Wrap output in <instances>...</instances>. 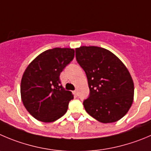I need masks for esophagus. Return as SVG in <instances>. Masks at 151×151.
I'll return each mask as SVG.
<instances>
[{"label": "esophagus", "mask_w": 151, "mask_h": 151, "mask_svg": "<svg viewBox=\"0 0 151 151\" xmlns=\"http://www.w3.org/2000/svg\"><path fill=\"white\" fill-rule=\"evenodd\" d=\"M73 94L75 95V96H78V91H77L76 90H74V91H73Z\"/></svg>", "instance_id": "1"}]
</instances>
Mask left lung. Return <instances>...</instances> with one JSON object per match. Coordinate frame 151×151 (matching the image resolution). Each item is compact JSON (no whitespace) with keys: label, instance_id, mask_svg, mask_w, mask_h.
<instances>
[{"label":"left lung","instance_id":"1","mask_svg":"<svg viewBox=\"0 0 151 151\" xmlns=\"http://www.w3.org/2000/svg\"><path fill=\"white\" fill-rule=\"evenodd\" d=\"M87 76L90 96L83 102L89 115L102 123L121 119L132 105L134 85L128 70L109 50L90 46L76 49Z\"/></svg>","mask_w":151,"mask_h":151}]
</instances>
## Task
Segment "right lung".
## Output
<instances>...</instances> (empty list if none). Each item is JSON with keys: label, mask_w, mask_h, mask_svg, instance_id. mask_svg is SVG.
Returning <instances> with one entry per match:
<instances>
[{"label": "right lung", "mask_w": 151, "mask_h": 151, "mask_svg": "<svg viewBox=\"0 0 151 151\" xmlns=\"http://www.w3.org/2000/svg\"><path fill=\"white\" fill-rule=\"evenodd\" d=\"M74 55V50L70 48L46 50L24 71L21 83V99L27 111L38 121L52 122L67 112L73 95L62 87L59 77Z\"/></svg>", "instance_id": "add662e5"}]
</instances>
